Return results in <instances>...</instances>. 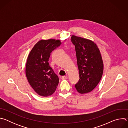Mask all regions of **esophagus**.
Instances as JSON below:
<instances>
[{"instance_id": "1", "label": "esophagus", "mask_w": 128, "mask_h": 128, "mask_svg": "<svg viewBox=\"0 0 128 128\" xmlns=\"http://www.w3.org/2000/svg\"><path fill=\"white\" fill-rule=\"evenodd\" d=\"M67 78H67L66 76H63L61 77V79L63 80H66V79H67Z\"/></svg>"}]
</instances>
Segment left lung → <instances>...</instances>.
I'll use <instances>...</instances> for the list:
<instances>
[{
    "label": "left lung",
    "mask_w": 128,
    "mask_h": 128,
    "mask_svg": "<svg viewBox=\"0 0 128 128\" xmlns=\"http://www.w3.org/2000/svg\"><path fill=\"white\" fill-rule=\"evenodd\" d=\"M75 46L80 80L75 86L78 92L86 94L92 91L100 82L103 72V63L99 49L93 41L72 35Z\"/></svg>",
    "instance_id": "8db88e82"
}]
</instances>
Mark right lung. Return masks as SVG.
<instances>
[{
  "instance_id": "right-lung-1",
  "label": "right lung",
  "mask_w": 128,
  "mask_h": 128,
  "mask_svg": "<svg viewBox=\"0 0 128 128\" xmlns=\"http://www.w3.org/2000/svg\"><path fill=\"white\" fill-rule=\"evenodd\" d=\"M59 40H40L30 51L26 65V76L29 83L39 95H52L59 82L58 76L50 67L48 60L51 52L60 46Z\"/></svg>"
}]
</instances>
